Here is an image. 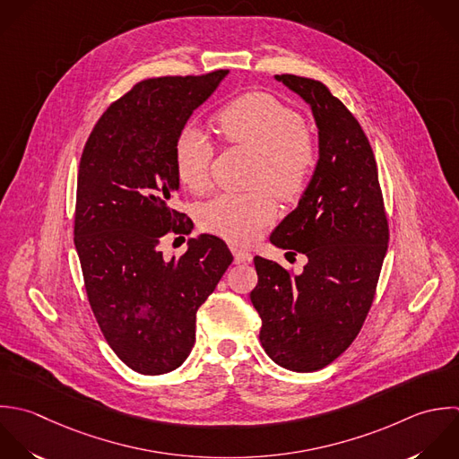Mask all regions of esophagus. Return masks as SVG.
I'll list each match as a JSON object with an SVG mask.
<instances>
[{
  "mask_svg": "<svg viewBox=\"0 0 459 459\" xmlns=\"http://www.w3.org/2000/svg\"><path fill=\"white\" fill-rule=\"evenodd\" d=\"M232 254H234V261L239 264V263H250L252 261V254L248 250H243V248H238V247H230Z\"/></svg>",
  "mask_w": 459,
  "mask_h": 459,
  "instance_id": "34e87169",
  "label": "esophagus"
}]
</instances>
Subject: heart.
I'll use <instances>...</instances> for the list:
<instances>
[{
    "label": "heart",
    "instance_id": "obj_1",
    "mask_svg": "<svg viewBox=\"0 0 459 459\" xmlns=\"http://www.w3.org/2000/svg\"><path fill=\"white\" fill-rule=\"evenodd\" d=\"M218 126L229 143L257 153L255 186H266L284 200L306 189L318 160V146L297 110L270 94L250 92L220 112ZM212 159L214 146L202 130L187 126L180 132L175 143V171L184 187L205 191ZM275 214L277 205L267 189L223 193L200 209V223L232 243H252Z\"/></svg>",
    "mask_w": 459,
    "mask_h": 459
}]
</instances>
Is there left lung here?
<instances>
[{
  "mask_svg": "<svg viewBox=\"0 0 459 459\" xmlns=\"http://www.w3.org/2000/svg\"><path fill=\"white\" fill-rule=\"evenodd\" d=\"M309 107L318 162L299 205L270 241L307 255L300 275L255 255L250 300L261 316L264 352L293 372H315L359 334L388 250V220L377 164L361 125L318 80L275 74Z\"/></svg>",
  "mask_w": 459,
  "mask_h": 459,
  "instance_id": "1",
  "label": "left lung"
}]
</instances>
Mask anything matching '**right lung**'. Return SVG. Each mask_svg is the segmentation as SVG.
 Returning <instances> with one entry per match:
<instances>
[{"mask_svg":"<svg viewBox=\"0 0 459 459\" xmlns=\"http://www.w3.org/2000/svg\"><path fill=\"white\" fill-rule=\"evenodd\" d=\"M227 69L135 83L94 125L78 169L74 247L96 322L134 372L178 368L195 345L196 311L214 291L232 254L200 234L166 259V238L191 234L173 209L178 191L175 143Z\"/></svg>","mask_w":459,"mask_h":459,"instance_id":"right-lung-1","label":"right lung"}]
</instances>
